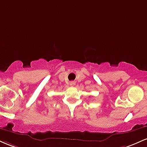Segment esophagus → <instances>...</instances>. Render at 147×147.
I'll return each mask as SVG.
<instances>
[{
	"instance_id": "34e87169",
	"label": "esophagus",
	"mask_w": 147,
	"mask_h": 147,
	"mask_svg": "<svg viewBox=\"0 0 147 147\" xmlns=\"http://www.w3.org/2000/svg\"><path fill=\"white\" fill-rule=\"evenodd\" d=\"M75 82H70V86H75Z\"/></svg>"
}]
</instances>
